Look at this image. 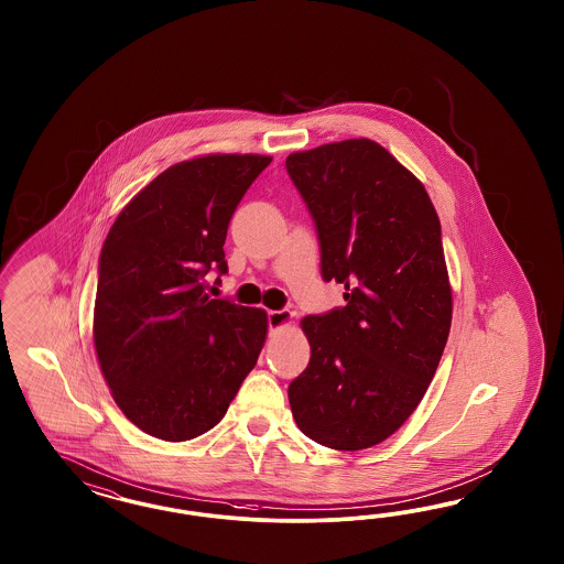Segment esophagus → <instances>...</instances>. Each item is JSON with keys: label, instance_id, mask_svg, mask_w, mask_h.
I'll use <instances>...</instances> for the list:
<instances>
[{"label": "esophagus", "instance_id": "34e87169", "mask_svg": "<svg viewBox=\"0 0 564 564\" xmlns=\"http://www.w3.org/2000/svg\"><path fill=\"white\" fill-rule=\"evenodd\" d=\"M291 321H293V312L290 310H271L269 312V328L273 333L283 326L291 325Z\"/></svg>", "mask_w": 564, "mask_h": 564}]
</instances>
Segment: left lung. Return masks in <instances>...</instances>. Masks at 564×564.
Instances as JSON below:
<instances>
[{
  "label": "left lung",
  "mask_w": 564,
  "mask_h": 564,
  "mask_svg": "<svg viewBox=\"0 0 564 564\" xmlns=\"http://www.w3.org/2000/svg\"><path fill=\"white\" fill-rule=\"evenodd\" d=\"M321 241V273L345 306L306 316L312 356L290 384L307 438L361 451L405 424L443 358L453 318L441 221L424 184L375 140L285 161Z\"/></svg>",
  "instance_id": "1"
}]
</instances>
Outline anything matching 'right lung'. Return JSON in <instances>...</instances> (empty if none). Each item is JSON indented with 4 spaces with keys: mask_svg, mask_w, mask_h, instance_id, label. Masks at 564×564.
Listing matches in <instances>:
<instances>
[{
    "mask_svg": "<svg viewBox=\"0 0 564 564\" xmlns=\"http://www.w3.org/2000/svg\"><path fill=\"white\" fill-rule=\"evenodd\" d=\"M273 156L171 165L121 208L102 243L93 337L102 378L142 432L184 443L217 426L257 366L267 312L210 300L241 196Z\"/></svg>",
    "mask_w": 564,
    "mask_h": 564,
    "instance_id": "add662e5",
    "label": "right lung"
}]
</instances>
